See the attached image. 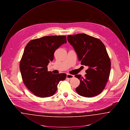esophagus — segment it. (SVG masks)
I'll use <instances>...</instances> for the list:
<instances>
[{"label": "esophagus", "mask_w": 130, "mask_h": 130, "mask_svg": "<svg viewBox=\"0 0 130 130\" xmlns=\"http://www.w3.org/2000/svg\"><path fill=\"white\" fill-rule=\"evenodd\" d=\"M74 77V76L73 75H72V74H67V76H66V78H69V79H71V78H73Z\"/></svg>", "instance_id": "obj_1"}]
</instances>
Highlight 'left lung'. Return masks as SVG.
Here are the masks:
<instances>
[{"instance_id": "obj_1", "label": "left lung", "mask_w": 130, "mask_h": 130, "mask_svg": "<svg viewBox=\"0 0 130 130\" xmlns=\"http://www.w3.org/2000/svg\"><path fill=\"white\" fill-rule=\"evenodd\" d=\"M67 40L81 64L88 67L85 78L80 74L75 75L80 80L76 92L87 98L98 95L104 89L111 71V61L105 45L99 39L85 34L69 35Z\"/></svg>"}]
</instances>
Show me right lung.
I'll use <instances>...</instances> for the list:
<instances>
[{"mask_svg": "<svg viewBox=\"0 0 130 130\" xmlns=\"http://www.w3.org/2000/svg\"><path fill=\"white\" fill-rule=\"evenodd\" d=\"M66 43L65 36H46L31 40L25 47L20 62V72L25 86L35 95L52 96L59 82L66 78V74L47 71V66L53 60L56 50Z\"/></svg>", "mask_w": 130, "mask_h": 130, "instance_id": "right-lung-1", "label": "right lung"}]
</instances>
